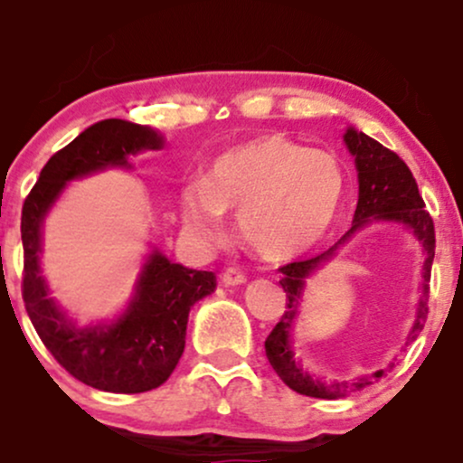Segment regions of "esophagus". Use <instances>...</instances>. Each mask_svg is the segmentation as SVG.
<instances>
[{
    "label": "esophagus",
    "mask_w": 463,
    "mask_h": 463,
    "mask_svg": "<svg viewBox=\"0 0 463 463\" xmlns=\"http://www.w3.org/2000/svg\"><path fill=\"white\" fill-rule=\"evenodd\" d=\"M222 283H224V285H241V283H246V276L239 272L237 268H226L224 272H222Z\"/></svg>",
    "instance_id": "1"
}]
</instances>
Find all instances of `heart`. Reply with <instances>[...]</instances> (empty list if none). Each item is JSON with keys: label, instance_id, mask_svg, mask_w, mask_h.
<instances>
[{"label": "heart", "instance_id": "b5f03b06", "mask_svg": "<svg viewBox=\"0 0 463 463\" xmlns=\"http://www.w3.org/2000/svg\"><path fill=\"white\" fill-rule=\"evenodd\" d=\"M342 163L280 135L259 137L222 152L204 183L184 187L183 220L195 235L217 241L224 213H239L241 237L265 259L296 257L331 226L342 204Z\"/></svg>", "mask_w": 463, "mask_h": 463}]
</instances>
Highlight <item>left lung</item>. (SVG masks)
Wrapping results in <instances>:
<instances>
[{
    "label": "left lung",
    "mask_w": 463,
    "mask_h": 463,
    "mask_svg": "<svg viewBox=\"0 0 463 463\" xmlns=\"http://www.w3.org/2000/svg\"><path fill=\"white\" fill-rule=\"evenodd\" d=\"M350 154L354 156V165H357V176H359V202L354 209L353 228L339 239L335 246H331L324 252L316 254V257L305 259V261L287 263L279 268L283 274L280 285H283L287 294L285 313L280 322L272 328V333L265 339V354H268L269 365L276 370V374L283 379L287 387L298 392L302 396L313 398H342L354 392L364 390L374 383L376 379L383 376L385 370L374 372L372 376H361V379L353 381V383H324V381L311 376L309 372L302 370L300 361L294 357V348H291L289 333L294 328L296 317H298V305L302 298V289H305V280L326 263L328 259L335 257V250L348 241V237L361 226L368 224L370 220H383V222H398L418 239V243L424 250V272H422V294H420L416 320H413L411 331H409L407 342L416 339V335L422 331L424 322H427L429 313V280H431V265L435 257V228L429 211L424 209V200L420 195L416 178H413L411 169L407 167L405 161L398 156L396 152L387 150L379 141L372 137L357 132L354 128H348L344 135Z\"/></svg>",
    "instance_id": "left-lung-1"
}]
</instances>
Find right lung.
I'll return each mask as SVG.
<instances>
[{"mask_svg": "<svg viewBox=\"0 0 463 463\" xmlns=\"http://www.w3.org/2000/svg\"><path fill=\"white\" fill-rule=\"evenodd\" d=\"M158 147L163 137L147 126L98 121L45 163L21 211V296L41 342L73 379L115 394H141L169 379L183 357L189 309L215 289V274L172 263L154 250L124 316L113 324L78 328L50 298L41 274V228L69 180L106 167H130V154Z\"/></svg>", "mask_w": 463, "mask_h": 463, "instance_id": "1", "label": "right lung"}]
</instances>
